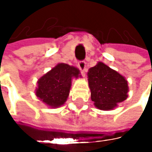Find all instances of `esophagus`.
Returning a JSON list of instances; mask_svg holds the SVG:
<instances>
[{
  "instance_id": "1",
  "label": "esophagus",
  "mask_w": 152,
  "mask_h": 152,
  "mask_svg": "<svg viewBox=\"0 0 152 152\" xmlns=\"http://www.w3.org/2000/svg\"><path fill=\"white\" fill-rule=\"evenodd\" d=\"M78 67H79V69H80V70H81V72L83 73V75H84V73L86 72V62L85 61H80V62H78Z\"/></svg>"
}]
</instances>
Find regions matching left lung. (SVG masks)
Returning <instances> with one entry per match:
<instances>
[{
  "instance_id": "obj_1",
  "label": "left lung",
  "mask_w": 152,
  "mask_h": 152,
  "mask_svg": "<svg viewBox=\"0 0 152 152\" xmlns=\"http://www.w3.org/2000/svg\"><path fill=\"white\" fill-rule=\"evenodd\" d=\"M91 99L99 110H113L128 98L129 84L123 76L99 61L87 73Z\"/></svg>"
}]
</instances>
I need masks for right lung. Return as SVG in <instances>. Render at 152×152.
<instances>
[{"mask_svg":"<svg viewBox=\"0 0 152 152\" xmlns=\"http://www.w3.org/2000/svg\"><path fill=\"white\" fill-rule=\"evenodd\" d=\"M82 77L80 70L66 63H58L37 82L36 96L46 106L57 108L67 101L73 78Z\"/></svg>","mask_w":152,"mask_h":152,"instance_id":"obj_1","label":"right lung"}]
</instances>
